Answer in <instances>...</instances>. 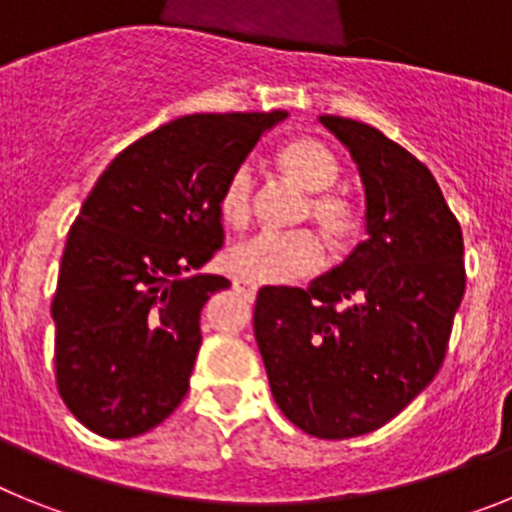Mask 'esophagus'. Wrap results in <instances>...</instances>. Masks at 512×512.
<instances>
[{
  "mask_svg": "<svg viewBox=\"0 0 512 512\" xmlns=\"http://www.w3.org/2000/svg\"><path fill=\"white\" fill-rule=\"evenodd\" d=\"M235 287L241 289L246 297H253V295H256V289H259V284L251 282V279H235Z\"/></svg>",
  "mask_w": 512,
  "mask_h": 512,
  "instance_id": "esophagus-1",
  "label": "esophagus"
}]
</instances>
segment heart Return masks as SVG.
<instances>
[{
  "mask_svg": "<svg viewBox=\"0 0 512 512\" xmlns=\"http://www.w3.org/2000/svg\"><path fill=\"white\" fill-rule=\"evenodd\" d=\"M277 164L289 182L310 194L307 217H312L333 246H346L359 233V212L343 194L328 192L338 179L336 156L318 138H295L277 153ZM253 179L246 166L228 176L220 192V215L233 228L251 217ZM323 241L312 230L289 235L256 233L228 251L230 271L251 282L282 284L312 274L323 264Z\"/></svg>",
  "mask_w": 512,
  "mask_h": 512,
  "instance_id": "1",
  "label": "heart"
}]
</instances>
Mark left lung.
Masks as SVG:
<instances>
[{
    "label": "left lung",
    "mask_w": 512,
    "mask_h": 512,
    "mask_svg": "<svg viewBox=\"0 0 512 512\" xmlns=\"http://www.w3.org/2000/svg\"><path fill=\"white\" fill-rule=\"evenodd\" d=\"M320 122L348 148L366 241L310 287H261L253 310L271 395L315 438L382 428L431 384L464 297V238L428 166L372 125Z\"/></svg>",
    "instance_id": "obj_1"
}]
</instances>
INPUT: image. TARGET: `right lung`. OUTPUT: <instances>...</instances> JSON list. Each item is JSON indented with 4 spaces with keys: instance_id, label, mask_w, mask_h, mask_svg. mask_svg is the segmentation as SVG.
<instances>
[{
    "instance_id": "1",
    "label": "right lung",
    "mask_w": 512,
    "mask_h": 512,
    "mask_svg": "<svg viewBox=\"0 0 512 512\" xmlns=\"http://www.w3.org/2000/svg\"><path fill=\"white\" fill-rule=\"evenodd\" d=\"M274 112L187 115L112 161L66 238L51 315L56 384L81 425L133 438L189 390L200 312L230 282L200 274L223 246L220 192Z\"/></svg>"
}]
</instances>
